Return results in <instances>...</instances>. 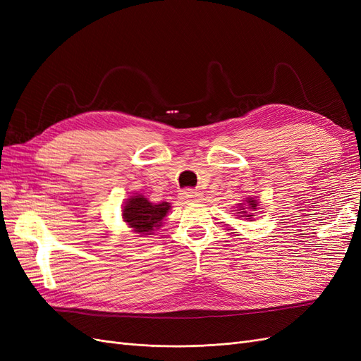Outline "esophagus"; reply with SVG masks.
<instances>
[{"label":"esophagus","mask_w":361,"mask_h":361,"mask_svg":"<svg viewBox=\"0 0 361 361\" xmlns=\"http://www.w3.org/2000/svg\"><path fill=\"white\" fill-rule=\"evenodd\" d=\"M200 192L199 191H192V190H185L180 192V200H183L185 203L188 202H197L200 199Z\"/></svg>","instance_id":"34e87169"}]
</instances>
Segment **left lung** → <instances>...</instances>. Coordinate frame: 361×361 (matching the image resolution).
Wrapping results in <instances>:
<instances>
[{"mask_svg": "<svg viewBox=\"0 0 361 361\" xmlns=\"http://www.w3.org/2000/svg\"><path fill=\"white\" fill-rule=\"evenodd\" d=\"M257 206H259L257 200H255L253 197H247L243 203L236 204L238 207L236 214H239V216H244L247 221H253V216H255L253 211L257 209Z\"/></svg>", "mask_w": 361, "mask_h": 361, "instance_id": "1", "label": "left lung"}]
</instances>
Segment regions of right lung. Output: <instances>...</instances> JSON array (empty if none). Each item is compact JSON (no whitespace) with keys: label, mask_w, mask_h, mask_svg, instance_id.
<instances>
[{"label":"right lung","mask_w":361,"mask_h":361,"mask_svg":"<svg viewBox=\"0 0 361 361\" xmlns=\"http://www.w3.org/2000/svg\"><path fill=\"white\" fill-rule=\"evenodd\" d=\"M171 206L169 202L152 203L143 194L135 192L122 206V218L138 236L154 235L162 226Z\"/></svg>","instance_id":"add662e5"}]
</instances>
